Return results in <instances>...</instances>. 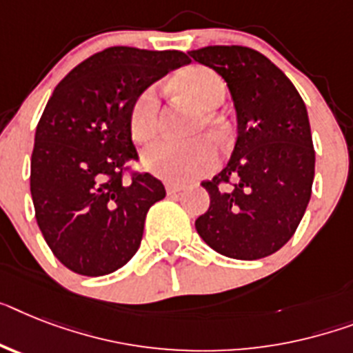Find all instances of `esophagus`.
<instances>
[{
    "mask_svg": "<svg viewBox=\"0 0 353 353\" xmlns=\"http://www.w3.org/2000/svg\"><path fill=\"white\" fill-rule=\"evenodd\" d=\"M165 191H168V194H179L185 191V185H182V183H165Z\"/></svg>",
    "mask_w": 353,
    "mask_h": 353,
    "instance_id": "34e87169",
    "label": "esophagus"
}]
</instances>
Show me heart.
<instances>
[{
  "label": "heart",
  "instance_id": "obj_1",
  "mask_svg": "<svg viewBox=\"0 0 353 353\" xmlns=\"http://www.w3.org/2000/svg\"><path fill=\"white\" fill-rule=\"evenodd\" d=\"M174 86L203 110H214L225 97L222 77L205 66H189L174 79ZM159 92L155 86L142 90L130 108V133L133 141L148 142L159 130ZM208 128L216 139H223L225 128L211 112L198 121L196 131ZM142 164L150 173L173 183H188L202 179L218 165V150L205 135L188 141H159L142 153Z\"/></svg>",
  "mask_w": 353,
  "mask_h": 353
}]
</instances>
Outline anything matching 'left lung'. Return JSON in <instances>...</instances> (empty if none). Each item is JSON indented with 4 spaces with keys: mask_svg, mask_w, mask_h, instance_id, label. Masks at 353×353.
<instances>
[{
    "mask_svg": "<svg viewBox=\"0 0 353 353\" xmlns=\"http://www.w3.org/2000/svg\"><path fill=\"white\" fill-rule=\"evenodd\" d=\"M188 54L222 75L236 110L234 150L225 168L202 182L211 203L194 227L227 258L274 254L292 238L312 194L307 106L290 79L252 48L216 45Z\"/></svg>",
    "mask_w": 353,
    "mask_h": 353,
    "instance_id": "obj_1",
    "label": "left lung"
}]
</instances>
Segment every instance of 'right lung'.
Wrapping results in <instances>:
<instances>
[{
  "instance_id": "right-lung-1",
  "label": "right lung",
  "mask_w": 353,
  "mask_h": 353,
  "mask_svg": "<svg viewBox=\"0 0 353 353\" xmlns=\"http://www.w3.org/2000/svg\"><path fill=\"white\" fill-rule=\"evenodd\" d=\"M189 63L179 50L110 46L55 86L36 128L30 193L46 243L70 270L110 274L141 247L145 214L165 189L150 173L122 180L137 159L130 108L142 90Z\"/></svg>"
}]
</instances>
